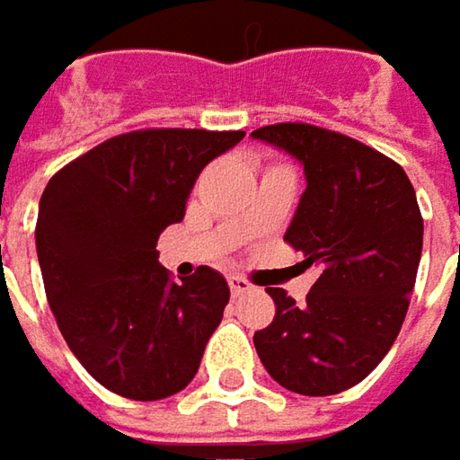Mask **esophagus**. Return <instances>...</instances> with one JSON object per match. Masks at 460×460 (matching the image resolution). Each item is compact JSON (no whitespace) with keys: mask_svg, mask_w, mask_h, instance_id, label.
<instances>
[{"mask_svg":"<svg viewBox=\"0 0 460 460\" xmlns=\"http://www.w3.org/2000/svg\"><path fill=\"white\" fill-rule=\"evenodd\" d=\"M230 290H233V296H246L253 290V285L248 282L246 278H238V275H233L230 278Z\"/></svg>","mask_w":460,"mask_h":460,"instance_id":"esophagus-1","label":"esophagus"}]
</instances>
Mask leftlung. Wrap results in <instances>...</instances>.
Masks as SVG:
<instances>
[{"label":"left lung","mask_w":460,"mask_h":460,"mask_svg":"<svg viewBox=\"0 0 460 460\" xmlns=\"http://www.w3.org/2000/svg\"><path fill=\"white\" fill-rule=\"evenodd\" d=\"M251 136L304 164L285 241L319 270L304 306L267 288L278 312L253 335L256 353L298 395L343 393L372 375L409 312L424 238L413 185L398 162L335 130L278 122Z\"/></svg>","instance_id":"8db88e82"}]
</instances>
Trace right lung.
I'll return each instance as SVG.
<instances>
[{
    "instance_id": "add662e5",
    "label": "right lung",
    "mask_w": 460,
    "mask_h": 460,
    "mask_svg": "<svg viewBox=\"0 0 460 460\" xmlns=\"http://www.w3.org/2000/svg\"><path fill=\"white\" fill-rule=\"evenodd\" d=\"M243 130L148 128L65 164L44 188L36 251L57 327L85 372L130 401H162L196 377L230 288L199 267L181 282L156 241L185 217L199 172Z\"/></svg>"
}]
</instances>
